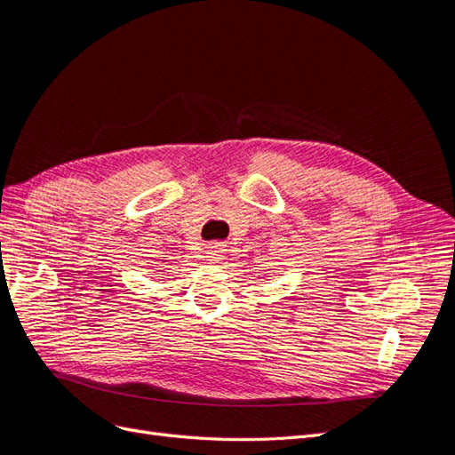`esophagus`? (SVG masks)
Returning a JSON list of instances; mask_svg holds the SVG:
<instances>
[{"label": "esophagus", "instance_id": "esophagus-1", "mask_svg": "<svg viewBox=\"0 0 455 455\" xmlns=\"http://www.w3.org/2000/svg\"><path fill=\"white\" fill-rule=\"evenodd\" d=\"M224 244H220V243H214V244H211L209 248H207V259L209 261H212V263H216V261H222V258H224Z\"/></svg>", "mask_w": 455, "mask_h": 455}]
</instances>
